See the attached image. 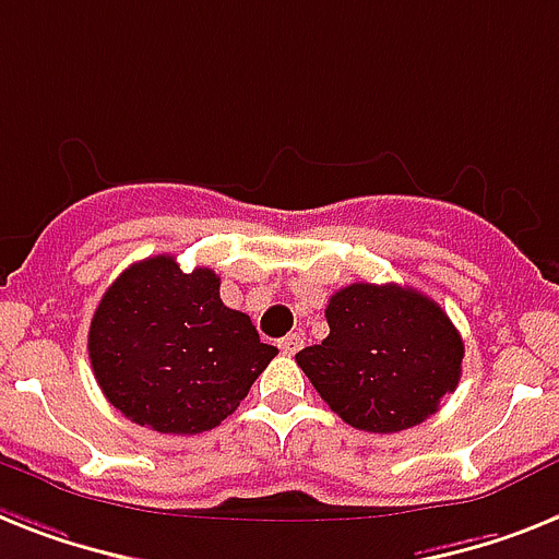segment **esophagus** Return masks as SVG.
Returning a JSON list of instances; mask_svg holds the SVG:
<instances>
[{"mask_svg":"<svg viewBox=\"0 0 559 559\" xmlns=\"http://www.w3.org/2000/svg\"><path fill=\"white\" fill-rule=\"evenodd\" d=\"M299 348H302V334H297V331L280 340V352L283 354H297Z\"/></svg>","mask_w":559,"mask_h":559,"instance_id":"obj_1","label":"esophagus"}]
</instances>
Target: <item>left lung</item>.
<instances>
[{
    "mask_svg": "<svg viewBox=\"0 0 559 559\" xmlns=\"http://www.w3.org/2000/svg\"><path fill=\"white\" fill-rule=\"evenodd\" d=\"M329 336L302 348L306 371L331 412L371 435L419 426L456 389L463 336L435 299L403 285H345L325 308Z\"/></svg>",
    "mask_w": 559,
    "mask_h": 559,
    "instance_id": "obj_1",
    "label": "left lung"
}]
</instances>
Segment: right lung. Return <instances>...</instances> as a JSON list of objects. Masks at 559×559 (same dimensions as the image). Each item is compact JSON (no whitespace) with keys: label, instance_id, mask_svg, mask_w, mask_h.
<instances>
[{"label":"right lung","instance_id":"1","mask_svg":"<svg viewBox=\"0 0 559 559\" xmlns=\"http://www.w3.org/2000/svg\"><path fill=\"white\" fill-rule=\"evenodd\" d=\"M87 357L108 403L159 435H202L246 400L276 348L248 313L219 299L211 269H179L168 253L133 262L105 290Z\"/></svg>","mask_w":559,"mask_h":559}]
</instances>
